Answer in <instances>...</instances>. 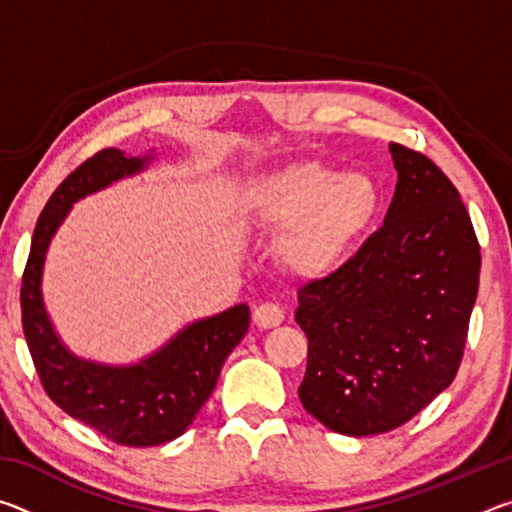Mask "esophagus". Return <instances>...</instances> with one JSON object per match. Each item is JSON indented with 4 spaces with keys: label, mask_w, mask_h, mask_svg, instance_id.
I'll use <instances>...</instances> for the list:
<instances>
[{
    "label": "esophagus",
    "mask_w": 512,
    "mask_h": 512,
    "mask_svg": "<svg viewBox=\"0 0 512 512\" xmlns=\"http://www.w3.org/2000/svg\"><path fill=\"white\" fill-rule=\"evenodd\" d=\"M253 320H255L257 327L271 329V327H277L282 323L284 311H282L280 305H273V302H262V305L255 307Z\"/></svg>",
    "instance_id": "esophagus-1"
}]
</instances>
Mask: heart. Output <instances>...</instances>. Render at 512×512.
<instances>
[{
  "label": "heart",
  "mask_w": 512,
  "mask_h": 512,
  "mask_svg": "<svg viewBox=\"0 0 512 512\" xmlns=\"http://www.w3.org/2000/svg\"><path fill=\"white\" fill-rule=\"evenodd\" d=\"M379 210V189L366 173L291 164L259 180L248 196L255 221L284 228L282 264L296 275H323L366 235Z\"/></svg>",
  "instance_id": "1"
}]
</instances>
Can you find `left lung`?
<instances>
[{
    "instance_id": "obj_1",
    "label": "left lung",
    "mask_w": 512,
    "mask_h": 512,
    "mask_svg": "<svg viewBox=\"0 0 512 512\" xmlns=\"http://www.w3.org/2000/svg\"><path fill=\"white\" fill-rule=\"evenodd\" d=\"M384 225L339 271L298 291L309 341L300 402L327 429L372 436L409 422L461 366L481 253L461 194L429 158L388 144Z\"/></svg>"
}]
</instances>
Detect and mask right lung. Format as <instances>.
<instances>
[{"mask_svg": "<svg viewBox=\"0 0 512 512\" xmlns=\"http://www.w3.org/2000/svg\"><path fill=\"white\" fill-rule=\"evenodd\" d=\"M155 162L158 153L153 149L140 155L103 149L69 173L33 230L20 291L24 336L47 395L74 420L126 447H155L183 436L250 325V309L241 302L221 314L192 320L158 350L131 363L79 357L60 339L42 293L51 239L74 203L140 176Z\"/></svg>", "mask_w": 512, "mask_h": 512, "instance_id": "1", "label": "right lung"}]
</instances>
